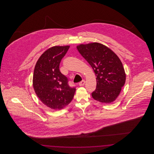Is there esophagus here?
<instances>
[{"label": "esophagus", "instance_id": "34e87169", "mask_svg": "<svg viewBox=\"0 0 154 154\" xmlns=\"http://www.w3.org/2000/svg\"><path fill=\"white\" fill-rule=\"evenodd\" d=\"M85 81L84 80L81 81V82H79V85H80V86H82V85H84L85 84Z\"/></svg>", "mask_w": 154, "mask_h": 154}]
</instances>
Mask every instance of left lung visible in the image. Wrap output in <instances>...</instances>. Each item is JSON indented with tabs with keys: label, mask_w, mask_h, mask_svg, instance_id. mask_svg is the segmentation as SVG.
I'll return each instance as SVG.
<instances>
[{
	"label": "left lung",
	"mask_w": 154,
	"mask_h": 154,
	"mask_svg": "<svg viewBox=\"0 0 154 154\" xmlns=\"http://www.w3.org/2000/svg\"><path fill=\"white\" fill-rule=\"evenodd\" d=\"M77 48L95 73L97 84L92 93V97L100 102H114L126 80L121 60L110 48L100 43L80 44Z\"/></svg>",
	"instance_id": "left-lung-1"
}]
</instances>
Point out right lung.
<instances>
[{"label": "right lung", "instance_id": "1", "mask_svg": "<svg viewBox=\"0 0 154 154\" xmlns=\"http://www.w3.org/2000/svg\"><path fill=\"white\" fill-rule=\"evenodd\" d=\"M70 46H54L40 56L35 67L33 85L40 100L54 110H60L73 98L75 87L69 85L67 77L61 73L59 65Z\"/></svg>", "mask_w": 154, "mask_h": 154}]
</instances>
